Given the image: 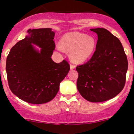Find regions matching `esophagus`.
Returning a JSON list of instances; mask_svg holds the SVG:
<instances>
[{
  "instance_id": "obj_1",
  "label": "esophagus",
  "mask_w": 134,
  "mask_h": 134,
  "mask_svg": "<svg viewBox=\"0 0 134 134\" xmlns=\"http://www.w3.org/2000/svg\"><path fill=\"white\" fill-rule=\"evenodd\" d=\"M70 68H71V69H73L75 68V65L73 64H71L70 65Z\"/></svg>"
}]
</instances>
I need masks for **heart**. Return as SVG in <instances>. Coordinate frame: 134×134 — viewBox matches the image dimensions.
<instances>
[{"label": "heart", "mask_w": 134, "mask_h": 134, "mask_svg": "<svg viewBox=\"0 0 134 134\" xmlns=\"http://www.w3.org/2000/svg\"><path fill=\"white\" fill-rule=\"evenodd\" d=\"M61 45L71 52V58L75 63H83L92 55L96 47V41L91 36L80 32H70L61 39ZM59 50L62 47H58Z\"/></svg>", "instance_id": "heart-1"}]
</instances>
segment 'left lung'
<instances>
[{"instance_id": "1", "label": "left lung", "mask_w": 134, "mask_h": 134, "mask_svg": "<svg viewBox=\"0 0 134 134\" xmlns=\"http://www.w3.org/2000/svg\"><path fill=\"white\" fill-rule=\"evenodd\" d=\"M98 35L96 50L86 63L76 66L77 88L82 97L91 102L113 98L126 83L128 59L117 37L105 28H94Z\"/></svg>"}]
</instances>
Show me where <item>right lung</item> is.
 Returning <instances> with one entry per match:
<instances>
[{
  "instance_id": "obj_1",
  "label": "right lung",
  "mask_w": 134,
  "mask_h": 134,
  "mask_svg": "<svg viewBox=\"0 0 134 134\" xmlns=\"http://www.w3.org/2000/svg\"><path fill=\"white\" fill-rule=\"evenodd\" d=\"M51 30L29 29L28 36L17 42L7 56L6 69L9 89L28 103L39 104L53 99L70 69L65 59L56 63L51 59L56 46L53 40L55 34ZM31 44L41 48L40 52Z\"/></svg>"
}]
</instances>
